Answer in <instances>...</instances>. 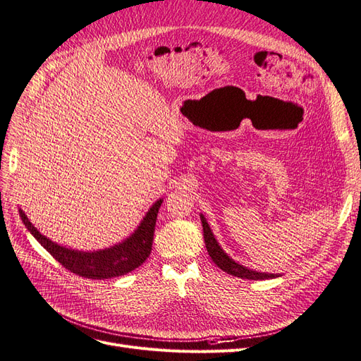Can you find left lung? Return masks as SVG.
<instances>
[{
	"label": "left lung",
	"instance_id": "left-lung-1",
	"mask_svg": "<svg viewBox=\"0 0 361 361\" xmlns=\"http://www.w3.org/2000/svg\"><path fill=\"white\" fill-rule=\"evenodd\" d=\"M202 218V224H203V234H204V243H206V250L212 258L214 263L222 269L224 271H227L228 275L238 276L242 279H252V281H261V279H271L276 278L278 275H273V273H261V271H255V270H250L240 264L233 261L226 252L221 250V246L218 245L216 239L214 238L212 230H210L209 224L206 221V218L203 215H200Z\"/></svg>",
	"mask_w": 361,
	"mask_h": 361
}]
</instances>
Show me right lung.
I'll list each match as a JSON object with an SVG mask.
<instances>
[{
	"mask_svg": "<svg viewBox=\"0 0 361 361\" xmlns=\"http://www.w3.org/2000/svg\"><path fill=\"white\" fill-rule=\"evenodd\" d=\"M163 200H158L146 216L143 218L140 227L133 235L116 246H111L104 251L97 252H80L68 250L49 240L37 230L25 212L19 209V215L34 238L40 242L44 250L51 254L58 263L76 275L88 279H110L127 275L128 271L142 266L152 251L154 231L157 224V215Z\"/></svg>",
	"mask_w": 361,
	"mask_h": 361,
	"instance_id": "obj_1",
	"label": "right lung"
}]
</instances>
